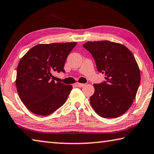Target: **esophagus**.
<instances>
[{
    "label": "esophagus",
    "instance_id": "34e87169",
    "mask_svg": "<svg viewBox=\"0 0 154 154\" xmlns=\"http://www.w3.org/2000/svg\"><path fill=\"white\" fill-rule=\"evenodd\" d=\"M75 85L78 88H82L83 86H84L85 84H83V83H75Z\"/></svg>",
    "mask_w": 154,
    "mask_h": 154
}]
</instances>
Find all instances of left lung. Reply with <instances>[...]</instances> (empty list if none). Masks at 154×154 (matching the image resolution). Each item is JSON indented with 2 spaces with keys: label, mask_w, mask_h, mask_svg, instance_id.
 Segmentation results:
<instances>
[{
  "label": "left lung",
  "mask_w": 154,
  "mask_h": 154,
  "mask_svg": "<svg viewBox=\"0 0 154 154\" xmlns=\"http://www.w3.org/2000/svg\"><path fill=\"white\" fill-rule=\"evenodd\" d=\"M95 60L105 81L94 84L90 102L98 116H121L132 105L140 82V70L133 54L126 46L109 41H88L83 45Z\"/></svg>",
  "instance_id": "left-lung-1"
}]
</instances>
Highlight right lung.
Returning a JSON list of instances; mask_svg holds the SVG:
<instances>
[{"mask_svg":"<svg viewBox=\"0 0 154 154\" xmlns=\"http://www.w3.org/2000/svg\"><path fill=\"white\" fill-rule=\"evenodd\" d=\"M76 45V42L38 44L21 58L15 81L17 93L33 113L48 116L66 102L72 85L56 83L53 73L65 72V61Z\"/></svg>","mask_w":154,"mask_h":154,"instance_id":"add662e5","label":"right lung"}]
</instances>
